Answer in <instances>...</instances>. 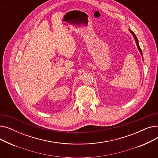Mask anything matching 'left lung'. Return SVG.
<instances>
[{
	"label": "left lung",
	"mask_w": 158,
	"mask_h": 158,
	"mask_svg": "<svg viewBox=\"0 0 158 158\" xmlns=\"http://www.w3.org/2000/svg\"><path fill=\"white\" fill-rule=\"evenodd\" d=\"M131 32L132 34V36H133V37H134V38H135V41H136V45H137V47H138V50H139V52H140L141 55L142 56V50H141V48H140V47H139V44H138V39H137L136 36H135V35L134 34V32H132V31H131Z\"/></svg>",
	"instance_id": "obj_1"
}]
</instances>
